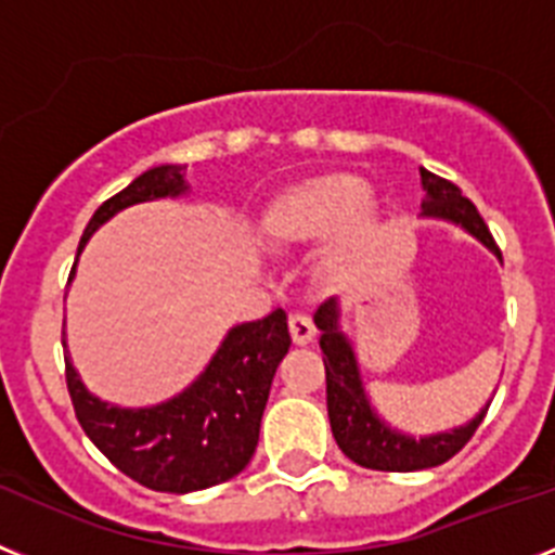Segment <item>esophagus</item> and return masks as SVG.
<instances>
[{
	"mask_svg": "<svg viewBox=\"0 0 555 555\" xmlns=\"http://www.w3.org/2000/svg\"><path fill=\"white\" fill-rule=\"evenodd\" d=\"M287 324H291L293 344H299V347H307V344H313L315 335H319V330H315V324H313V321H310V315H305V313H293Z\"/></svg>",
	"mask_w": 555,
	"mask_h": 555,
	"instance_id": "34e87169",
	"label": "esophagus"
}]
</instances>
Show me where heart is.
Masks as SVG:
<instances>
[{
    "mask_svg": "<svg viewBox=\"0 0 555 555\" xmlns=\"http://www.w3.org/2000/svg\"><path fill=\"white\" fill-rule=\"evenodd\" d=\"M378 220V199L352 175L327 171L305 177L270 199L259 231L273 248L310 245L330 234L321 268L333 270L364 240Z\"/></svg>",
    "mask_w": 555,
    "mask_h": 555,
    "instance_id": "obj_1",
    "label": "heart"
}]
</instances>
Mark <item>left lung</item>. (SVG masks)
<instances>
[{"mask_svg": "<svg viewBox=\"0 0 555 555\" xmlns=\"http://www.w3.org/2000/svg\"><path fill=\"white\" fill-rule=\"evenodd\" d=\"M421 183L426 191V199L421 203V217L460 225L465 234H472L474 240L482 242L491 254L502 259L486 220L479 217L472 199L463 197L457 185L426 169H421ZM338 319H341L338 299H327L313 315L315 327L321 330L319 344L321 352H324V370H327V414L338 449L352 463L375 468V472H423V468H435V465H443L446 460L454 457L474 437L488 406H491V400L465 426L449 428V431L414 437L400 431V428H392L372 406L364 378H361L356 349H352V341L341 330Z\"/></svg>", "mask_w": 555, "mask_h": 555, "instance_id": "1", "label": "left lung"}]
</instances>
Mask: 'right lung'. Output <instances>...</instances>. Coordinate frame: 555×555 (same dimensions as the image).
<instances>
[{"label":"right lung","mask_w":555,"mask_h":555,"mask_svg":"<svg viewBox=\"0 0 555 555\" xmlns=\"http://www.w3.org/2000/svg\"><path fill=\"white\" fill-rule=\"evenodd\" d=\"M185 166L166 163L143 171L92 214L81 245L115 214L138 203L183 197ZM76 264L69 270V282ZM67 347V338L62 335ZM291 349L287 313L273 310L259 321L228 330L208 366L175 398L157 406L129 409L106 403L83 386L69 352L67 389L83 435L118 472L134 482L166 493H191L220 486L250 463L259 443V423L276 366Z\"/></svg>","instance_id":"1"}]
</instances>
